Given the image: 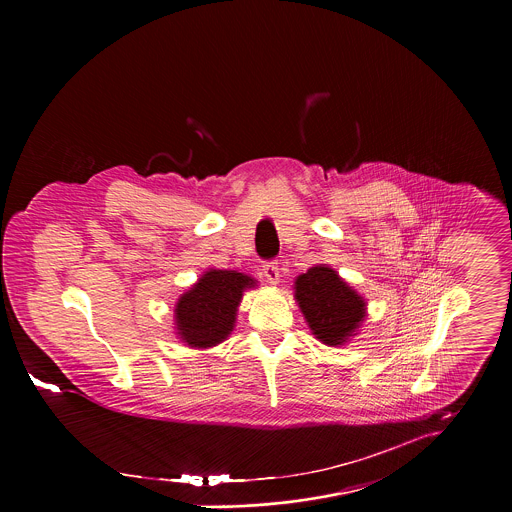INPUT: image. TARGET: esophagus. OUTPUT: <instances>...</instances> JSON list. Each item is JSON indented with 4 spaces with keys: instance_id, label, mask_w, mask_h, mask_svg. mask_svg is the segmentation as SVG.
Here are the masks:
<instances>
[{
    "instance_id": "obj_1",
    "label": "esophagus",
    "mask_w": 512,
    "mask_h": 512,
    "mask_svg": "<svg viewBox=\"0 0 512 512\" xmlns=\"http://www.w3.org/2000/svg\"><path fill=\"white\" fill-rule=\"evenodd\" d=\"M262 276L266 278L268 284L276 286L280 282V266H278V262H266L262 266Z\"/></svg>"
}]
</instances>
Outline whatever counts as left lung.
<instances>
[{
  "label": "left lung",
  "instance_id": "8db88e82",
  "mask_svg": "<svg viewBox=\"0 0 512 512\" xmlns=\"http://www.w3.org/2000/svg\"><path fill=\"white\" fill-rule=\"evenodd\" d=\"M293 290L311 333L329 347L345 345L365 321V299L325 264L297 276Z\"/></svg>",
  "mask_w": 512,
  "mask_h": 512
}]
</instances>
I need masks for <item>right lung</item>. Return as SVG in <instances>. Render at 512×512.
<instances>
[{
    "label": "right lung",
    "mask_w": 512,
    "mask_h": 512,
    "mask_svg": "<svg viewBox=\"0 0 512 512\" xmlns=\"http://www.w3.org/2000/svg\"><path fill=\"white\" fill-rule=\"evenodd\" d=\"M256 280L234 270H209L183 293L175 305V329L193 349H209L222 343L236 323L242 292Z\"/></svg>",
    "instance_id": "obj_1"
}]
</instances>
